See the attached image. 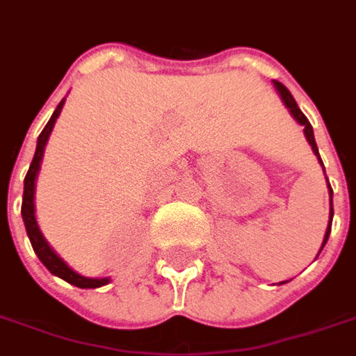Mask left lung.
Masks as SVG:
<instances>
[{"mask_svg": "<svg viewBox=\"0 0 356 356\" xmlns=\"http://www.w3.org/2000/svg\"><path fill=\"white\" fill-rule=\"evenodd\" d=\"M275 83L276 91H278V95H280V99H282V102L286 104V108L290 110V114L293 118H296V122H298L299 125H303L305 129H303V133H305L307 140H309V145H311V148H313V152L316 156H318V162H321V165L324 168V163H322L321 160V154H318V147H316V140H314V133H313V127H311V124H309V120H307V116L299 110L298 102H296V99L291 97V93L288 91V89L284 88L280 81H273ZM328 193H330V217H328V227H326V234H324V240H322V246L321 250H318V254L322 252V248L326 246V242H328L330 238V231H332V219H334V204H332V198H334V193H332V186H330L328 183ZM318 254H316V257H318ZM288 282V280H286ZM286 282H280V284H286Z\"/></svg>", "mask_w": 356, "mask_h": 356, "instance_id": "8db88e82", "label": "left lung"}]
</instances>
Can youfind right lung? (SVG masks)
I'll list each match as a JSON object with an SVG mask.
<instances>
[{"label":"right lung","mask_w":356,"mask_h":356,"mask_svg":"<svg viewBox=\"0 0 356 356\" xmlns=\"http://www.w3.org/2000/svg\"><path fill=\"white\" fill-rule=\"evenodd\" d=\"M65 106V99L58 102V106L53 112V116L47 122V125L43 127V131L40 133L38 137V147H35L34 160L30 163V170L26 173V179H24V194H22V221H24V227H26L28 238L32 242V248H34L35 255L40 257V261L47 267L51 275L63 278L68 284L72 286H78V288H101L104 284L110 282V278H89V276H83L80 273H76L72 267H68L66 261L60 257V255L49 246V242L45 240V236L40 231V225H38V219H35V179H38V173H40V168H42L43 152H45V145L49 140V135L55 127V122H57L60 110Z\"/></svg>","instance_id":"1"}]
</instances>
